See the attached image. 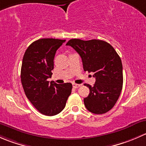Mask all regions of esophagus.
Returning <instances> with one entry per match:
<instances>
[{
  "label": "esophagus",
  "mask_w": 146,
  "mask_h": 146,
  "mask_svg": "<svg viewBox=\"0 0 146 146\" xmlns=\"http://www.w3.org/2000/svg\"><path fill=\"white\" fill-rule=\"evenodd\" d=\"M80 86V85H79V84H76V83H73V87L74 88H79V87Z\"/></svg>",
  "instance_id": "obj_1"
}]
</instances>
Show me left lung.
Wrapping results in <instances>:
<instances>
[{
	"label": "left lung",
	"mask_w": 146,
	"mask_h": 146,
	"mask_svg": "<svg viewBox=\"0 0 146 146\" xmlns=\"http://www.w3.org/2000/svg\"><path fill=\"white\" fill-rule=\"evenodd\" d=\"M73 47L82 58L83 69L93 72L95 83L89 87L84 98L88 111L102 114L110 111L118 100L123 85V68L120 57L112 46L99 39L83 41L72 39L66 44Z\"/></svg>",
	"instance_id": "obj_1"
}]
</instances>
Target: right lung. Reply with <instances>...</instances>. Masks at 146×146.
<instances>
[{
	"mask_svg": "<svg viewBox=\"0 0 146 146\" xmlns=\"http://www.w3.org/2000/svg\"><path fill=\"white\" fill-rule=\"evenodd\" d=\"M66 40L40 39L32 42L24 54L21 67V82L25 93L32 105L46 116H54L66 106L72 84L49 82L57 49Z\"/></svg>",
	"mask_w": 146,
	"mask_h": 146,
	"instance_id": "1",
	"label": "right lung"
}]
</instances>
